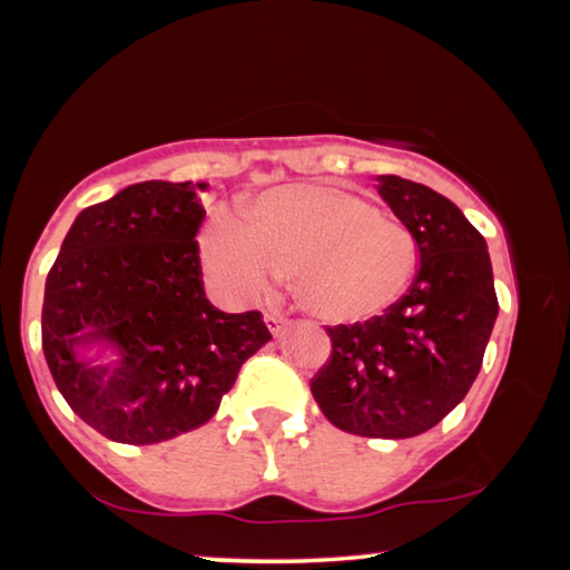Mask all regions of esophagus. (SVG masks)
<instances>
[{"mask_svg":"<svg viewBox=\"0 0 570 570\" xmlns=\"http://www.w3.org/2000/svg\"><path fill=\"white\" fill-rule=\"evenodd\" d=\"M264 324H266V330L276 336V334H282L286 330L288 320L282 314H276V312H268V314H264Z\"/></svg>","mask_w":570,"mask_h":570,"instance_id":"34e87169","label":"esophagus"}]
</instances>
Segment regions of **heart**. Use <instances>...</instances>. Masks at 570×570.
I'll return each instance as SVG.
<instances>
[{"label":"heart","mask_w":570,"mask_h":570,"mask_svg":"<svg viewBox=\"0 0 570 570\" xmlns=\"http://www.w3.org/2000/svg\"><path fill=\"white\" fill-rule=\"evenodd\" d=\"M200 256L214 286L238 304L264 302L288 274L296 304L330 324L387 312L417 266L407 226L330 183H284L262 193L244 220L214 218Z\"/></svg>","instance_id":"heart-1"}]
</instances>
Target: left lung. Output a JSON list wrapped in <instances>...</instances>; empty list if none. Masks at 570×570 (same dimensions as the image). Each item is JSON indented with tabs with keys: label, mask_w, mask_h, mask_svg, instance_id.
<instances>
[{
	"label": "left lung",
	"mask_w": 570,
	"mask_h": 570,
	"mask_svg": "<svg viewBox=\"0 0 570 570\" xmlns=\"http://www.w3.org/2000/svg\"><path fill=\"white\" fill-rule=\"evenodd\" d=\"M377 180L417 244V276L382 316L326 330L332 354L312 394L350 435L404 440L435 428L472 387L498 296L485 238L452 200L400 176Z\"/></svg>",
	"instance_id": "left-lung-1"
}]
</instances>
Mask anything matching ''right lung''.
Returning a JSON list of instances; mask_svg holds the SVG:
<instances>
[{
  "label": "right lung",
  "mask_w": 570,
  "mask_h": 570,
  "mask_svg": "<svg viewBox=\"0 0 570 570\" xmlns=\"http://www.w3.org/2000/svg\"><path fill=\"white\" fill-rule=\"evenodd\" d=\"M206 183L146 180L85 208L47 274L42 352L82 422L122 445L206 424L272 340L262 312L206 298L196 234Z\"/></svg>",
  "instance_id": "1"
}]
</instances>
